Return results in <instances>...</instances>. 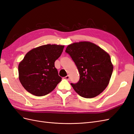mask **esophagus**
<instances>
[{"label":"esophagus","instance_id":"34e87169","mask_svg":"<svg viewBox=\"0 0 134 134\" xmlns=\"http://www.w3.org/2000/svg\"><path fill=\"white\" fill-rule=\"evenodd\" d=\"M65 79H66V80H69V78H70V76H69V75H66V76H65L64 78Z\"/></svg>","mask_w":134,"mask_h":134}]
</instances>
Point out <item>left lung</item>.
Segmentation results:
<instances>
[{
	"label": "left lung",
	"mask_w": 134,
	"mask_h": 134,
	"mask_svg": "<svg viewBox=\"0 0 134 134\" xmlns=\"http://www.w3.org/2000/svg\"><path fill=\"white\" fill-rule=\"evenodd\" d=\"M65 52L70 55L79 72L76 83H71L81 97L94 98L107 87L113 71L110 56L94 43L80 42L68 45Z\"/></svg>",
	"instance_id": "obj_1"
}]
</instances>
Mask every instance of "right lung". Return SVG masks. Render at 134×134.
Here are the masks:
<instances>
[{"label": "right lung", "instance_id": "1", "mask_svg": "<svg viewBox=\"0 0 134 134\" xmlns=\"http://www.w3.org/2000/svg\"><path fill=\"white\" fill-rule=\"evenodd\" d=\"M64 46L45 44L30 51L18 65L19 79L32 94L43 96L53 91L62 81L55 62L62 55Z\"/></svg>", "mask_w": 134, "mask_h": 134}]
</instances>
